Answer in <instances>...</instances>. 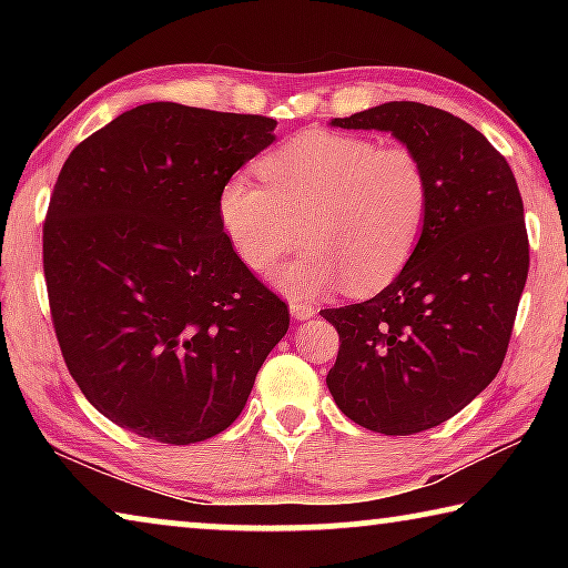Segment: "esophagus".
I'll list each match as a JSON object with an SVG mask.
<instances>
[{"instance_id":"obj_1","label":"esophagus","mask_w":568,"mask_h":568,"mask_svg":"<svg viewBox=\"0 0 568 568\" xmlns=\"http://www.w3.org/2000/svg\"><path fill=\"white\" fill-rule=\"evenodd\" d=\"M291 313H293V318H297V321H307V318H313L315 313H318V307H315L313 303H307V301H297V297H293Z\"/></svg>"}]
</instances>
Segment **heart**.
I'll list each match as a JSON object with an SVG mask.
<instances>
[{"mask_svg": "<svg viewBox=\"0 0 568 568\" xmlns=\"http://www.w3.org/2000/svg\"><path fill=\"white\" fill-rule=\"evenodd\" d=\"M261 182L233 175L217 215L235 253L267 273L307 247L275 281L291 295H315L345 281L353 295L378 293L416 253L430 207L426 162L406 145L361 134L307 130L257 162Z\"/></svg>", "mask_w": 568, "mask_h": 568, "instance_id": "heart-1", "label": "heart"}]
</instances>
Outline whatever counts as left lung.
<instances>
[{
	"label": "left lung",
	"mask_w": 568,
	"mask_h": 568,
	"mask_svg": "<svg viewBox=\"0 0 568 568\" xmlns=\"http://www.w3.org/2000/svg\"><path fill=\"white\" fill-rule=\"evenodd\" d=\"M333 124L390 132L430 178L426 227L396 281L321 311L341 335L325 378L338 408L376 434H420L501 371L528 275L524 200L501 152L446 110L386 102Z\"/></svg>",
	"instance_id": "obj_1"
}]
</instances>
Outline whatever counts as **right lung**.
<instances>
[{
  "instance_id": "1",
  "label": "right lung",
  "mask_w": 568,
  "mask_h": 568,
  "mask_svg": "<svg viewBox=\"0 0 568 568\" xmlns=\"http://www.w3.org/2000/svg\"><path fill=\"white\" fill-rule=\"evenodd\" d=\"M275 120L150 102L72 150L42 263L67 371L102 416L187 446L233 423L291 311L240 261L217 215Z\"/></svg>"
}]
</instances>
